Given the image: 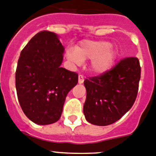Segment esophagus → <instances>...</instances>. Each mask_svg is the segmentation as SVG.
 Listing matches in <instances>:
<instances>
[{"mask_svg":"<svg viewBox=\"0 0 156 156\" xmlns=\"http://www.w3.org/2000/svg\"><path fill=\"white\" fill-rule=\"evenodd\" d=\"M84 80H85V78H84L83 75H78V83L79 84L83 83Z\"/></svg>","mask_w":156,"mask_h":156,"instance_id":"obj_1","label":"esophagus"}]
</instances>
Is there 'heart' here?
Returning <instances> with one entry per match:
<instances>
[{
    "instance_id": "1",
    "label": "heart",
    "mask_w": 156,
    "mask_h": 156,
    "mask_svg": "<svg viewBox=\"0 0 156 156\" xmlns=\"http://www.w3.org/2000/svg\"><path fill=\"white\" fill-rule=\"evenodd\" d=\"M66 55L69 61L75 64L92 60L91 69L95 73L107 71L115 59V52L111 48V43L106 41H82L75 49H68Z\"/></svg>"
}]
</instances>
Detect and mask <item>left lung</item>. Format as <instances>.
<instances>
[{"mask_svg":"<svg viewBox=\"0 0 156 156\" xmlns=\"http://www.w3.org/2000/svg\"><path fill=\"white\" fill-rule=\"evenodd\" d=\"M141 78L139 60L121 59L111 69L84 81L86 100L83 111L89 123L106 126L120 120L137 98Z\"/></svg>","mask_w":156,"mask_h":156,"instance_id":"obj_1","label":"left lung"}]
</instances>
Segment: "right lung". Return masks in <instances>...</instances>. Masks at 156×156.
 <instances>
[{"label": "right lung", "mask_w": 156, "mask_h": 156, "mask_svg": "<svg viewBox=\"0 0 156 156\" xmlns=\"http://www.w3.org/2000/svg\"><path fill=\"white\" fill-rule=\"evenodd\" d=\"M64 47L55 33L41 31L22 50L15 72L19 103L29 120L40 125L61 118L66 96L78 75L61 64Z\"/></svg>", "instance_id": "obj_1"}]
</instances>
